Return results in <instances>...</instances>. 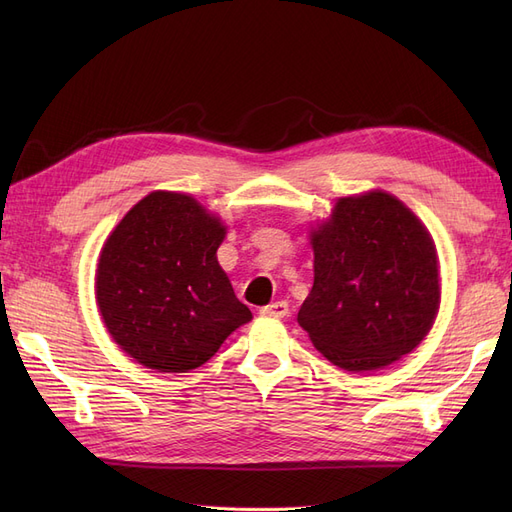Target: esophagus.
<instances>
[{
  "label": "esophagus",
  "instance_id": "obj_1",
  "mask_svg": "<svg viewBox=\"0 0 512 512\" xmlns=\"http://www.w3.org/2000/svg\"><path fill=\"white\" fill-rule=\"evenodd\" d=\"M260 314L262 316H269V318H284V316L290 314V309H288L286 301H275L271 305L260 307Z\"/></svg>",
  "mask_w": 512,
  "mask_h": 512
}]
</instances>
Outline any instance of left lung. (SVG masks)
<instances>
[{
    "mask_svg": "<svg viewBox=\"0 0 512 512\" xmlns=\"http://www.w3.org/2000/svg\"><path fill=\"white\" fill-rule=\"evenodd\" d=\"M312 247L314 286L297 320L333 365L380 369L423 342L440 307L438 254L401 200L339 198Z\"/></svg>",
    "mask_w": 512,
    "mask_h": 512,
    "instance_id": "left-lung-1",
    "label": "left lung"
}]
</instances>
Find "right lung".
Wrapping results in <instances>:
<instances>
[{
  "instance_id": "right-lung-1",
  "label": "right lung",
  "mask_w": 512,
  "mask_h": 512,
  "mask_svg": "<svg viewBox=\"0 0 512 512\" xmlns=\"http://www.w3.org/2000/svg\"><path fill=\"white\" fill-rule=\"evenodd\" d=\"M224 237L226 226L179 192H151L123 215L100 252L96 301L134 361L183 374L252 320L215 256Z\"/></svg>"
}]
</instances>
